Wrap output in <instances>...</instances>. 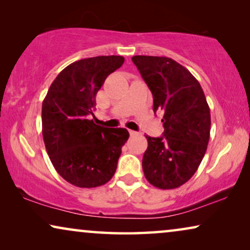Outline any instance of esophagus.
<instances>
[{
    "instance_id": "1",
    "label": "esophagus",
    "mask_w": 250,
    "mask_h": 250,
    "mask_svg": "<svg viewBox=\"0 0 250 250\" xmlns=\"http://www.w3.org/2000/svg\"><path fill=\"white\" fill-rule=\"evenodd\" d=\"M129 135H131V136H136V135H139V133L135 132V131H129Z\"/></svg>"
}]
</instances>
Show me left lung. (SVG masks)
Listing matches in <instances>:
<instances>
[{"label":"left lung","mask_w":250,"mask_h":250,"mask_svg":"<svg viewBox=\"0 0 250 250\" xmlns=\"http://www.w3.org/2000/svg\"><path fill=\"white\" fill-rule=\"evenodd\" d=\"M133 62L153 97V111H164L163 136L146 135L142 159L146 179L158 189H175L199 167L210 135V110L192 74L167 57L134 56Z\"/></svg>","instance_id":"8db88e82"}]
</instances>
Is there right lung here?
I'll list each match as a JSON object with an SVG mask.
<instances>
[{"label": "right lung", "mask_w": 250, "mask_h": 250, "mask_svg": "<svg viewBox=\"0 0 250 250\" xmlns=\"http://www.w3.org/2000/svg\"><path fill=\"white\" fill-rule=\"evenodd\" d=\"M124 63L121 56L82 59L56 77L42 104V133L58 174L78 188H97L110 181L117 168L126 128L95 125L90 115L105 78Z\"/></svg>", "instance_id": "right-lung-1"}]
</instances>
